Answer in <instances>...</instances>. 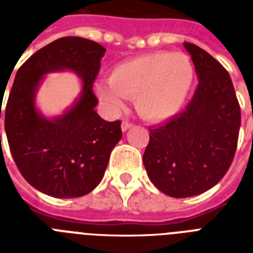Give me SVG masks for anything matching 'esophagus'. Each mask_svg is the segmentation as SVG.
Listing matches in <instances>:
<instances>
[{
  "mask_svg": "<svg viewBox=\"0 0 253 253\" xmlns=\"http://www.w3.org/2000/svg\"><path fill=\"white\" fill-rule=\"evenodd\" d=\"M134 126V125H132V123H130V122H123L122 123V131L123 132H126L127 130H130L131 127Z\"/></svg>",
  "mask_w": 253,
  "mask_h": 253,
  "instance_id": "34e87169",
  "label": "esophagus"
}]
</instances>
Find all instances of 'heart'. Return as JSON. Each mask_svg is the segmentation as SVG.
Masks as SVG:
<instances>
[{
  "mask_svg": "<svg viewBox=\"0 0 253 253\" xmlns=\"http://www.w3.org/2000/svg\"><path fill=\"white\" fill-rule=\"evenodd\" d=\"M196 83V67L181 52H152L122 61L111 69L109 81L95 83V94L111 111L125 107V97H135L143 118L163 122L188 103Z\"/></svg>",
  "mask_w": 253,
  "mask_h": 253,
  "instance_id": "obj_1",
  "label": "heart"
}]
</instances>
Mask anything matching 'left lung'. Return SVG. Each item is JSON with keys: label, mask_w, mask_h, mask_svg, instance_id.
I'll use <instances>...</instances> for the list:
<instances>
[{"label": "left lung", "mask_w": 253, "mask_h": 253, "mask_svg": "<svg viewBox=\"0 0 253 253\" xmlns=\"http://www.w3.org/2000/svg\"><path fill=\"white\" fill-rule=\"evenodd\" d=\"M196 67L198 86L182 113L150 128L143 163L164 194L186 198L215 186L235 155L240 107L231 77L205 49L184 43Z\"/></svg>", "instance_id": "8db88e82"}]
</instances>
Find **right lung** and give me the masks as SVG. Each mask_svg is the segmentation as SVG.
I'll use <instances>...</instances> for the list:
<instances>
[{"label": "right lung", "instance_id": "right-lung-1", "mask_svg": "<svg viewBox=\"0 0 253 253\" xmlns=\"http://www.w3.org/2000/svg\"><path fill=\"white\" fill-rule=\"evenodd\" d=\"M105 52L85 38H60L37 51L15 75L3 111L6 138L22 176L47 196L76 198L91 192L122 138L121 122H107L94 109L93 81ZM65 70L82 80L81 94L64 113L47 117L37 107V90L48 73Z\"/></svg>", "mask_w": 253, "mask_h": 253}]
</instances>
